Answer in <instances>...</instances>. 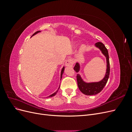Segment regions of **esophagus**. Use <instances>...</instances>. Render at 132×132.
<instances>
[{
    "label": "esophagus",
    "mask_w": 132,
    "mask_h": 132,
    "mask_svg": "<svg viewBox=\"0 0 132 132\" xmlns=\"http://www.w3.org/2000/svg\"><path fill=\"white\" fill-rule=\"evenodd\" d=\"M65 64L67 67H72L74 64V62L71 59H68L66 61Z\"/></svg>",
    "instance_id": "obj_1"
}]
</instances>
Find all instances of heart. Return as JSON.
Here are the masks:
<instances>
[{
  "mask_svg": "<svg viewBox=\"0 0 132 132\" xmlns=\"http://www.w3.org/2000/svg\"><path fill=\"white\" fill-rule=\"evenodd\" d=\"M85 46L84 45H81V50L83 51V50H85Z\"/></svg>",
  "mask_w": 132,
  "mask_h": 132,
  "instance_id": "heart-1",
  "label": "heart"
}]
</instances>
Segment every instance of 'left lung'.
I'll return each instance as SVG.
<instances>
[{"label":"left lung","instance_id":"1","mask_svg":"<svg viewBox=\"0 0 132 132\" xmlns=\"http://www.w3.org/2000/svg\"><path fill=\"white\" fill-rule=\"evenodd\" d=\"M95 46L98 48L102 52L103 54L105 55L107 61V69L106 73L102 80L99 82H85L82 80L80 75L79 74L77 75V79L78 82V86L79 90L81 93L86 95H94L98 94L102 90L103 87L106 85V83L109 79L110 76V61H109V55L108 50L106 48L105 46L103 45L102 42H98L95 43ZM74 69L77 73H78L80 70V65L78 63L75 64V65L74 67Z\"/></svg>","mask_w":132,"mask_h":132}]
</instances>
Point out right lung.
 <instances>
[{
	"label": "right lung",
	"instance_id": "obj_1",
	"mask_svg": "<svg viewBox=\"0 0 132 132\" xmlns=\"http://www.w3.org/2000/svg\"><path fill=\"white\" fill-rule=\"evenodd\" d=\"M40 32V31H37V32H36L35 33H34L33 35H32V36H34V35H36V34H37V33H38V32ZM64 67L63 68H62V71H61V79H62V75H63V73H64ZM60 87V86H59ZM58 92V90L57 91H55L54 93H53V94H52V95H51L50 96H49V97H53V96H54V95H55V94H57V93Z\"/></svg>",
	"mask_w": 132,
	"mask_h": 132
}]
</instances>
